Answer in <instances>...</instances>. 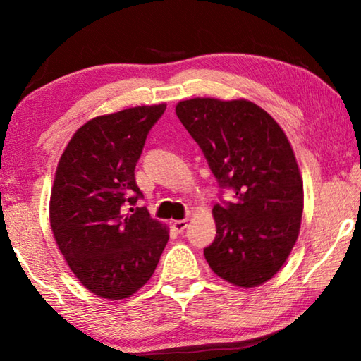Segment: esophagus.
Returning a JSON list of instances; mask_svg holds the SVG:
<instances>
[{"instance_id":"esophagus-1","label":"esophagus","mask_w":361,"mask_h":361,"mask_svg":"<svg viewBox=\"0 0 361 361\" xmlns=\"http://www.w3.org/2000/svg\"><path fill=\"white\" fill-rule=\"evenodd\" d=\"M172 228L176 232H183L188 228V219H176V221H172Z\"/></svg>"}]
</instances>
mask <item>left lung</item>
I'll list each match as a JSON object with an SVG mask.
<instances>
[{
    "mask_svg": "<svg viewBox=\"0 0 361 361\" xmlns=\"http://www.w3.org/2000/svg\"><path fill=\"white\" fill-rule=\"evenodd\" d=\"M175 113L219 185L235 192L232 202L213 207L216 237L205 259L226 282L259 286L282 269L301 228L302 178L288 138L245 99L195 97L176 103Z\"/></svg>",
    "mask_w": 361,
    "mask_h": 361,
    "instance_id": "left-lung-1",
    "label": "left lung"
}]
</instances>
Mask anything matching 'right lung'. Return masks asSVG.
I'll return each instance as SVG.
<instances>
[{"mask_svg": "<svg viewBox=\"0 0 361 361\" xmlns=\"http://www.w3.org/2000/svg\"><path fill=\"white\" fill-rule=\"evenodd\" d=\"M166 106L127 108L87 121L56 170L49 202L54 239L82 286L109 301L142 288L169 242L167 226L143 207L124 212L142 197L135 166Z\"/></svg>", "mask_w": 361, "mask_h": 361, "instance_id": "1", "label": "right lung"}]
</instances>
